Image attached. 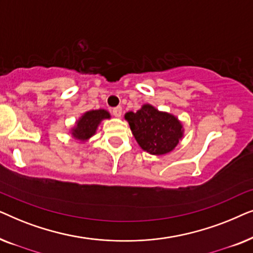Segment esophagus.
<instances>
[{"label":"esophagus","instance_id":"esophagus-1","mask_svg":"<svg viewBox=\"0 0 253 253\" xmlns=\"http://www.w3.org/2000/svg\"><path fill=\"white\" fill-rule=\"evenodd\" d=\"M112 113L115 117H121V115H122V107H116V108H113Z\"/></svg>","mask_w":253,"mask_h":253}]
</instances>
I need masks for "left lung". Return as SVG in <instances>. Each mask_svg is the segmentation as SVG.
<instances>
[{"label": "left lung", "instance_id": "8db88e82", "mask_svg": "<svg viewBox=\"0 0 253 253\" xmlns=\"http://www.w3.org/2000/svg\"><path fill=\"white\" fill-rule=\"evenodd\" d=\"M134 139L147 153L164 155L171 152L183 138V126L172 114L160 112L152 105H143L136 113L124 115Z\"/></svg>", "mask_w": 253, "mask_h": 253}]
</instances>
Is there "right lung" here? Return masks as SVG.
Here are the masks:
<instances>
[{
    "label": "right lung",
    "mask_w": 253,
    "mask_h": 253,
    "mask_svg": "<svg viewBox=\"0 0 253 253\" xmlns=\"http://www.w3.org/2000/svg\"><path fill=\"white\" fill-rule=\"evenodd\" d=\"M110 119V114L106 109L89 110L83 114L71 129V136L75 139L86 141L94 136L101 121Z\"/></svg>",
    "instance_id": "1"
}]
</instances>
